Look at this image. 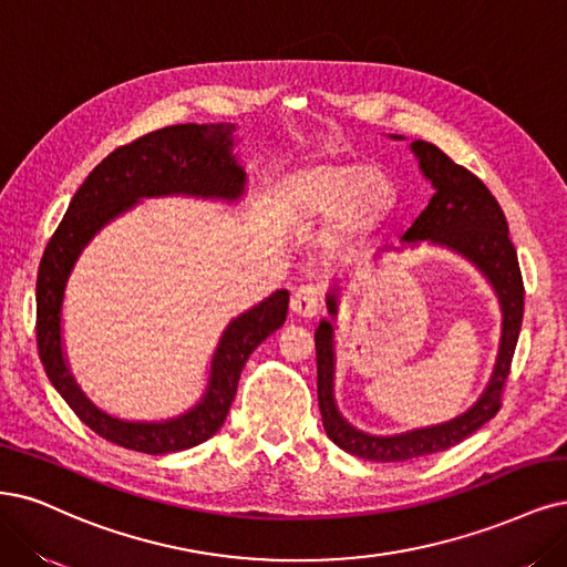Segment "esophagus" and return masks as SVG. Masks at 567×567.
<instances>
[{
    "instance_id": "obj_1",
    "label": "esophagus",
    "mask_w": 567,
    "mask_h": 567,
    "mask_svg": "<svg viewBox=\"0 0 567 567\" xmlns=\"http://www.w3.org/2000/svg\"><path fill=\"white\" fill-rule=\"evenodd\" d=\"M319 302H321V292H319V288H315V286H300V288L290 296V309H292V315H298V317H302V319L317 317Z\"/></svg>"
}]
</instances>
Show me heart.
Segmentation results:
<instances>
[{"label":"heart","instance_id":"obj_1","mask_svg":"<svg viewBox=\"0 0 567 567\" xmlns=\"http://www.w3.org/2000/svg\"><path fill=\"white\" fill-rule=\"evenodd\" d=\"M399 204L392 175L378 166L311 164L288 173L275 192V208L292 227L328 218L321 246L333 258L354 252L389 220Z\"/></svg>","mask_w":567,"mask_h":567}]
</instances>
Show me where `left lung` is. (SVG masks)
<instances>
[{
    "label": "left lung",
    "instance_id": "8db88e82",
    "mask_svg": "<svg viewBox=\"0 0 567 567\" xmlns=\"http://www.w3.org/2000/svg\"><path fill=\"white\" fill-rule=\"evenodd\" d=\"M392 138L403 141V135H392ZM410 152L415 154L424 178L432 183L434 197L429 199L426 208L415 218V223L405 229L401 246L382 248L378 256L386 250L417 248L422 241L457 252L460 258L472 262L495 290L502 311V333L493 375L487 380L476 403L466 408L462 415L394 436L365 434L342 417L336 403L333 321L338 319L340 307V284L330 286L326 296L330 319H321L315 333L321 420L328 439L340 445L344 453L373 462H405L447 451V447L472 436L485 422H491L502 405V386L506 378H509L523 321V279L516 248L509 239V225H506L497 199L472 171L455 164L436 145L413 141L410 143Z\"/></svg>",
    "mask_w": 567,
    "mask_h": 567
}]
</instances>
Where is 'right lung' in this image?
<instances>
[{"instance_id": "obj_1", "label": "right lung", "mask_w": 567, "mask_h": 567, "mask_svg": "<svg viewBox=\"0 0 567 567\" xmlns=\"http://www.w3.org/2000/svg\"><path fill=\"white\" fill-rule=\"evenodd\" d=\"M237 124H178L116 147L72 197L63 223L47 244L37 275V347L55 392L97 436L147 455L181 453L208 441L223 426L241 370L260 342L286 321L288 290L234 317L213 351L202 399L183 415L133 422L107 415L82 392L63 349V300L82 250L105 225L141 199L197 197L234 204L246 192V168L234 154Z\"/></svg>"}]
</instances>
